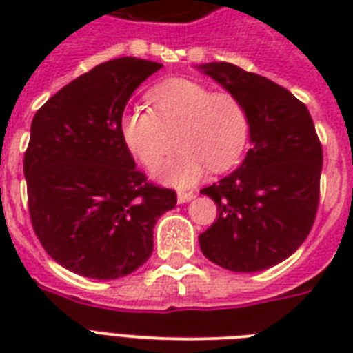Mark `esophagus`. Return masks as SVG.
<instances>
[{
	"label": "esophagus",
	"mask_w": 353,
	"mask_h": 353,
	"mask_svg": "<svg viewBox=\"0 0 353 353\" xmlns=\"http://www.w3.org/2000/svg\"><path fill=\"white\" fill-rule=\"evenodd\" d=\"M196 198V194L194 192H177V203H188V201H192Z\"/></svg>",
	"instance_id": "1"
}]
</instances>
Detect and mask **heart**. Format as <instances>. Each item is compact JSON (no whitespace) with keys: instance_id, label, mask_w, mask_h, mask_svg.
<instances>
[{"instance_id":"heart-1","label":"heart","mask_w":353,"mask_h":353,"mask_svg":"<svg viewBox=\"0 0 353 353\" xmlns=\"http://www.w3.org/2000/svg\"><path fill=\"white\" fill-rule=\"evenodd\" d=\"M152 112L130 108L121 117V137L130 154L154 168L172 148L170 159L155 177L170 187L187 188L207 170H229L240 161L251 133L245 106L231 93H212L194 80L174 79L148 93Z\"/></svg>"}]
</instances>
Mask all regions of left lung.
<instances>
[{"label":"left lung","instance_id":"8db88e82","mask_svg":"<svg viewBox=\"0 0 353 353\" xmlns=\"http://www.w3.org/2000/svg\"><path fill=\"white\" fill-rule=\"evenodd\" d=\"M198 69L238 97L251 121L240 168L201 190L218 205V218L199 234V247L229 271H263L290 258L312 231L323 146L307 108L285 88L227 62Z\"/></svg>","mask_w":353,"mask_h":353}]
</instances>
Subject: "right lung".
I'll list each match as a JSON object with an SVG mask.
<instances>
[{
  "mask_svg": "<svg viewBox=\"0 0 353 353\" xmlns=\"http://www.w3.org/2000/svg\"><path fill=\"white\" fill-rule=\"evenodd\" d=\"M161 63L122 57L97 65L36 112L25 152L29 214L47 254L77 274L113 280L154 251V227L176 192L135 168L121 137L130 97Z\"/></svg>",
  "mask_w": 353,
  "mask_h": 353,
  "instance_id": "add662e5",
  "label": "right lung"
}]
</instances>
